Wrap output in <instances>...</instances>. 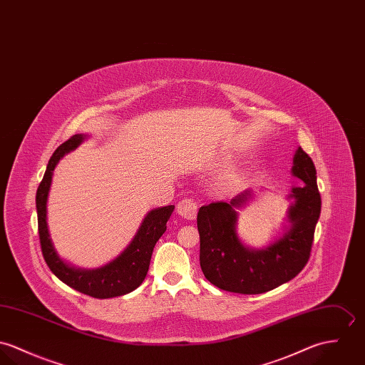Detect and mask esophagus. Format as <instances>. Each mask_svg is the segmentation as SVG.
I'll return each instance as SVG.
<instances>
[{"label": "esophagus", "instance_id": "1", "mask_svg": "<svg viewBox=\"0 0 365 365\" xmlns=\"http://www.w3.org/2000/svg\"><path fill=\"white\" fill-rule=\"evenodd\" d=\"M197 208H199L197 202H195L193 199H187V197L182 199L176 205L178 214L186 220H195L197 217Z\"/></svg>", "mask_w": 365, "mask_h": 365}]
</instances>
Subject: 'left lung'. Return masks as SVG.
I'll return each mask as SVG.
<instances>
[{
  "mask_svg": "<svg viewBox=\"0 0 365 365\" xmlns=\"http://www.w3.org/2000/svg\"><path fill=\"white\" fill-rule=\"evenodd\" d=\"M292 173L305 185L292 189L295 202L288 212L291 228L263 250L245 247L235 232V208L247 200L250 192L232 202L200 207V266L210 283L230 292L263 294L289 282L307 266L322 200L315 165L301 147L294 157Z\"/></svg>",
  "mask_w": 365,
  "mask_h": 365,
  "instance_id": "1",
  "label": "left lung"
}]
</instances>
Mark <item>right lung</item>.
<instances>
[{
    "label": "right lung",
    "instance_id": "add662e5",
    "mask_svg": "<svg viewBox=\"0 0 365 365\" xmlns=\"http://www.w3.org/2000/svg\"><path fill=\"white\" fill-rule=\"evenodd\" d=\"M81 141V134H76L54 151V154L51 155L50 161L47 163L44 176L38 187L36 210H38V230H39L41 253L48 269L56 274V277H58L68 287L80 291L85 295L101 298V299L120 297L131 292L144 282L150 267L154 246L166 231V222L175 205H166L148 212L137 235L127 246V249L118 259H115L105 267H101L96 270H78L66 264L57 256L48 235L47 222H46V202H47V195H48L54 166L64 154L78 147Z\"/></svg>",
    "mask_w": 365,
    "mask_h": 365
}]
</instances>
